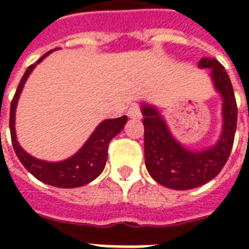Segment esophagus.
<instances>
[{"label": "esophagus", "mask_w": 249, "mask_h": 249, "mask_svg": "<svg viewBox=\"0 0 249 249\" xmlns=\"http://www.w3.org/2000/svg\"><path fill=\"white\" fill-rule=\"evenodd\" d=\"M128 116L130 119H137V120H140L141 117H142V112H141V108L137 105H132L129 107L128 109Z\"/></svg>", "instance_id": "esophagus-1"}]
</instances>
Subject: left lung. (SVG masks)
I'll use <instances>...</instances> for the list:
<instances>
[{
  "label": "left lung",
  "mask_w": 249,
  "mask_h": 249,
  "mask_svg": "<svg viewBox=\"0 0 249 249\" xmlns=\"http://www.w3.org/2000/svg\"><path fill=\"white\" fill-rule=\"evenodd\" d=\"M200 68H211L214 88L222 97V132L216 144L200 151L183 147L170 133L164 117L155 107L143 103L144 161L158 183L173 190H190L216 177L228 161L236 129L235 95L224 66L216 59L201 58Z\"/></svg>",
  "instance_id": "8db88e82"
}]
</instances>
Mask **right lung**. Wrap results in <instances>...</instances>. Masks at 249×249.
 <instances>
[{"mask_svg": "<svg viewBox=\"0 0 249 249\" xmlns=\"http://www.w3.org/2000/svg\"><path fill=\"white\" fill-rule=\"evenodd\" d=\"M50 53L52 52L41 56L36 64L40 63ZM36 64H32L27 68L20 83L18 85V89L10 106V133H11V143H13L14 151L25 169L32 176H35L38 181L50 186H55V187H62V189H73V187L86 185L95 179L103 172L106 161H107V150H108L109 142L113 137L117 136L123 130L128 117L121 116L117 119H108V120L102 121L83 147L67 160L50 163V161L33 158L19 146V142L17 141L15 109H17L18 99L20 97L23 86L28 79V76L31 75V72L33 71V68L36 67Z\"/></svg>", "mask_w": 249, "mask_h": 249, "instance_id": "1", "label": "right lung"}]
</instances>
